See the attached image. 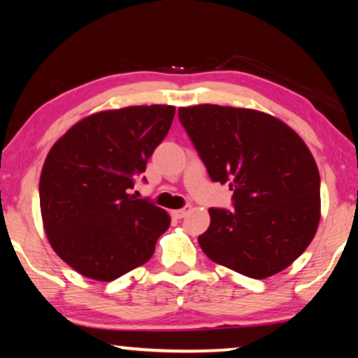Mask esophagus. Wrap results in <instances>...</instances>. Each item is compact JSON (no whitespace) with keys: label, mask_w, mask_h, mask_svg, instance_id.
Returning a JSON list of instances; mask_svg holds the SVG:
<instances>
[{"label":"esophagus","mask_w":358,"mask_h":358,"mask_svg":"<svg viewBox=\"0 0 358 358\" xmlns=\"http://www.w3.org/2000/svg\"><path fill=\"white\" fill-rule=\"evenodd\" d=\"M190 210H192V205H185L183 208H180V210H173V212H171V215H173L175 218H178V220H180V218H183L185 215H187L188 212H190Z\"/></svg>","instance_id":"esophagus-1"}]
</instances>
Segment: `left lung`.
Wrapping results in <instances>:
<instances>
[{
  "label": "left lung",
  "instance_id": "obj_1",
  "mask_svg": "<svg viewBox=\"0 0 358 358\" xmlns=\"http://www.w3.org/2000/svg\"><path fill=\"white\" fill-rule=\"evenodd\" d=\"M212 182L228 183L234 208H210L198 236L205 255L250 278L296 260L320 220V175L296 133L273 116L218 105L178 108Z\"/></svg>",
  "mask_w": 358,
  "mask_h": 358
}]
</instances>
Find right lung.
Returning a JSON list of instances; mask_svg holds the SVG:
<instances>
[{
    "label": "right lung",
    "instance_id": "1",
    "mask_svg": "<svg viewBox=\"0 0 358 358\" xmlns=\"http://www.w3.org/2000/svg\"><path fill=\"white\" fill-rule=\"evenodd\" d=\"M173 116L165 105L101 111L50 150L40 178L43 225L55 252L78 273L111 282L152 258L170 215L130 190Z\"/></svg>",
    "mask_w": 358,
    "mask_h": 358
}]
</instances>
